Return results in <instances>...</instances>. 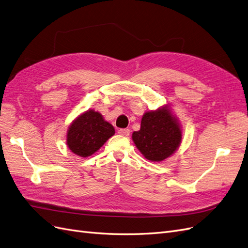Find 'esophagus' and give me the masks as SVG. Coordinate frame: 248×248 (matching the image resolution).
Instances as JSON below:
<instances>
[{"label":"esophagus","mask_w":248,"mask_h":248,"mask_svg":"<svg viewBox=\"0 0 248 248\" xmlns=\"http://www.w3.org/2000/svg\"><path fill=\"white\" fill-rule=\"evenodd\" d=\"M130 130L129 129H119L118 130V134L119 135H123V136H125V137H127V136L130 135Z\"/></svg>","instance_id":"obj_1"}]
</instances>
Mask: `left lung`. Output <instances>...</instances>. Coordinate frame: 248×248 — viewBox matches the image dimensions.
Returning a JSON list of instances; mask_svg holds the SVG:
<instances>
[{
	"label": "left lung",
	"instance_id": "8db88e82",
	"mask_svg": "<svg viewBox=\"0 0 248 248\" xmlns=\"http://www.w3.org/2000/svg\"><path fill=\"white\" fill-rule=\"evenodd\" d=\"M132 138L147 159L161 162L175 153L182 135L176 118L168 107H163L143 115L140 130L134 132Z\"/></svg>",
	"mask_w": 248,
	"mask_h": 248
}]
</instances>
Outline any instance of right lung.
Returning a JSON list of instances; mask_svg holds the SVG:
<instances>
[{
    "label": "right lung",
    "instance_id": "add662e5",
    "mask_svg": "<svg viewBox=\"0 0 248 248\" xmlns=\"http://www.w3.org/2000/svg\"><path fill=\"white\" fill-rule=\"evenodd\" d=\"M114 133L113 125L104 121L101 113L89 110L71 124L67 144L72 153L86 157L99 150Z\"/></svg>",
    "mask_w": 248,
    "mask_h": 248
}]
</instances>
